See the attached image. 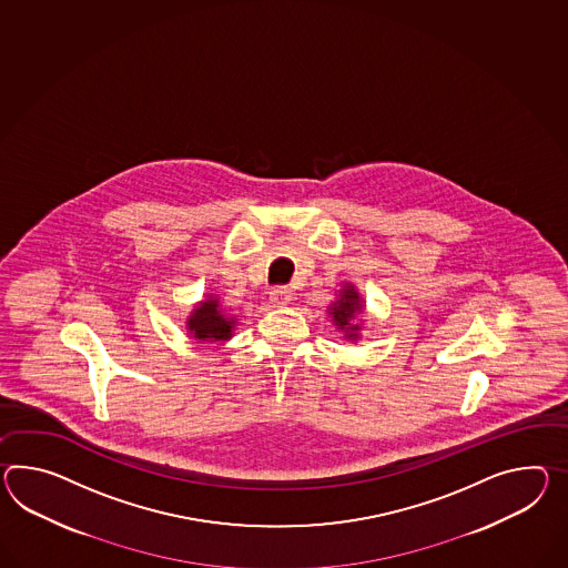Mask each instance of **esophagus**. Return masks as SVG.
<instances>
[{
    "instance_id": "obj_1",
    "label": "esophagus",
    "mask_w": 568,
    "mask_h": 568,
    "mask_svg": "<svg viewBox=\"0 0 568 568\" xmlns=\"http://www.w3.org/2000/svg\"><path fill=\"white\" fill-rule=\"evenodd\" d=\"M271 304L275 305V307H285V305L291 304V290H287V287H275V290L271 291Z\"/></svg>"
}]
</instances>
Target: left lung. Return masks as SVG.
I'll return each mask as SVG.
<instances>
[{
	"label": "left lung",
	"instance_id": "1",
	"mask_svg": "<svg viewBox=\"0 0 568 568\" xmlns=\"http://www.w3.org/2000/svg\"><path fill=\"white\" fill-rule=\"evenodd\" d=\"M363 310L359 302V293L353 285H345L341 291V297L331 305V316L338 331H345V338H357L359 336V324H355V316Z\"/></svg>",
	"mask_w": 568,
	"mask_h": 568
}]
</instances>
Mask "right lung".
Wrapping results in <instances>:
<instances>
[{
  "label": "right lung",
  "mask_w": 568,
  "mask_h": 568,
  "mask_svg": "<svg viewBox=\"0 0 568 568\" xmlns=\"http://www.w3.org/2000/svg\"><path fill=\"white\" fill-rule=\"evenodd\" d=\"M232 326H234V320L223 316L215 300L203 302L189 320V331L194 334V338L207 341V343L227 341L232 336Z\"/></svg>",
  "instance_id": "obj_1"
}]
</instances>
